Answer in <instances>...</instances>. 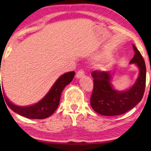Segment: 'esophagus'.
Here are the masks:
<instances>
[{"instance_id": "obj_1", "label": "esophagus", "mask_w": 151, "mask_h": 151, "mask_svg": "<svg viewBox=\"0 0 151 151\" xmlns=\"http://www.w3.org/2000/svg\"><path fill=\"white\" fill-rule=\"evenodd\" d=\"M84 76V71L83 69H80L78 70L77 71V73H76V77L78 78H81L83 77Z\"/></svg>"}]
</instances>
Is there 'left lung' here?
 Wrapping results in <instances>:
<instances>
[{"mask_svg":"<svg viewBox=\"0 0 151 151\" xmlns=\"http://www.w3.org/2000/svg\"><path fill=\"white\" fill-rule=\"evenodd\" d=\"M135 52L130 63L137 64L139 75L135 84L126 91H117L111 85V74L104 71L91 73L93 89L91 96V106L99 114L106 116L122 115L135 106L143 98L146 87V69L144 60L139 50L133 45Z\"/></svg>","mask_w":151,"mask_h":151,"instance_id":"left-lung-1","label":"left lung"}]
</instances>
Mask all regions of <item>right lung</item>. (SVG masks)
I'll return each instance as SVG.
<instances>
[{"label": "right lung", "instance_id": "obj_1", "mask_svg": "<svg viewBox=\"0 0 151 151\" xmlns=\"http://www.w3.org/2000/svg\"><path fill=\"white\" fill-rule=\"evenodd\" d=\"M75 72L71 71L60 76L47 96L37 104L30 106H18L10 102L5 96V102L8 106L14 112L29 119H45L51 116L59 105L60 99L64 88L72 81ZM1 86V96H2Z\"/></svg>", "mask_w": 151, "mask_h": 151}]
</instances>
